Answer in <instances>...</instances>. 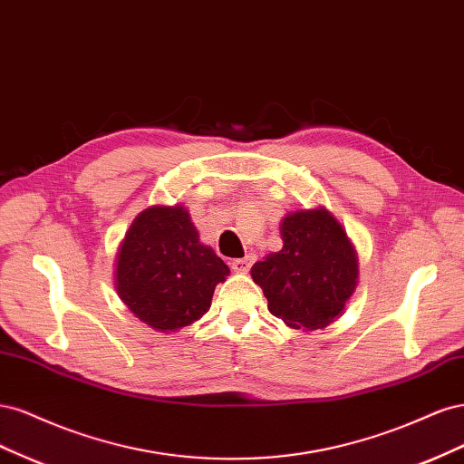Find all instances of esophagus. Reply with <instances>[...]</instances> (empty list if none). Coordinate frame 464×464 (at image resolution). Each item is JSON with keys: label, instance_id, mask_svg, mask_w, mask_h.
I'll return each mask as SVG.
<instances>
[{"label": "esophagus", "instance_id": "esophagus-1", "mask_svg": "<svg viewBox=\"0 0 464 464\" xmlns=\"http://www.w3.org/2000/svg\"><path fill=\"white\" fill-rule=\"evenodd\" d=\"M251 263H254V257L247 256V257H242V259H232L230 266H232L236 273H247Z\"/></svg>", "mask_w": 464, "mask_h": 464}]
</instances>
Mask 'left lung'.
<instances>
[{"instance_id":"obj_1","label":"left lung","mask_w":464,"mask_h":464,"mask_svg":"<svg viewBox=\"0 0 464 464\" xmlns=\"http://www.w3.org/2000/svg\"><path fill=\"white\" fill-rule=\"evenodd\" d=\"M283 249L251 266L269 312L290 329L315 331L344 312L358 286V254L325 207L290 210L280 220Z\"/></svg>"}]
</instances>
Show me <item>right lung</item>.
<instances>
[{
  "label": "right lung",
  "mask_w": 464,
  "mask_h": 464,
  "mask_svg": "<svg viewBox=\"0 0 464 464\" xmlns=\"http://www.w3.org/2000/svg\"><path fill=\"white\" fill-rule=\"evenodd\" d=\"M228 275V265L199 242L184 205H152L125 232L114 286L135 317L154 331L176 333L208 312Z\"/></svg>",
  "instance_id": "add662e5"
}]
</instances>
